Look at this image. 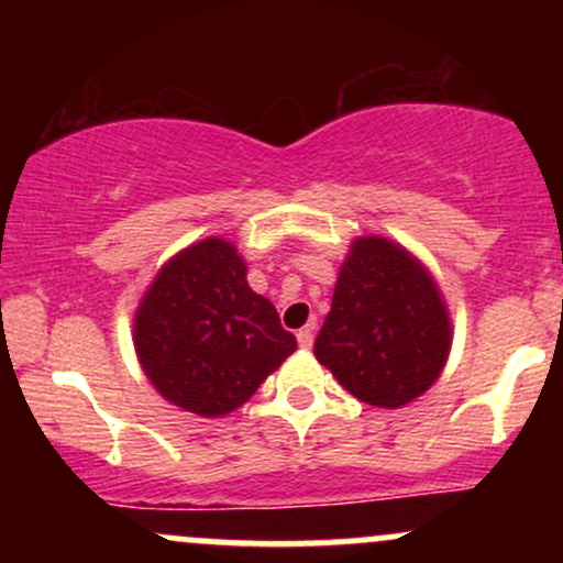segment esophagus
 <instances>
[{
	"label": "esophagus",
	"instance_id": "obj_1",
	"mask_svg": "<svg viewBox=\"0 0 563 563\" xmlns=\"http://www.w3.org/2000/svg\"><path fill=\"white\" fill-rule=\"evenodd\" d=\"M296 341H299L301 349H312V341H314L312 328H301V331L296 333Z\"/></svg>",
	"mask_w": 563,
	"mask_h": 563
}]
</instances>
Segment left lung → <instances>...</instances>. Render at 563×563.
<instances>
[{
    "label": "left lung",
    "instance_id": "obj_1",
    "mask_svg": "<svg viewBox=\"0 0 563 563\" xmlns=\"http://www.w3.org/2000/svg\"><path fill=\"white\" fill-rule=\"evenodd\" d=\"M452 325L434 277L380 235L357 238L341 264L314 357L352 397L402 407L448 363Z\"/></svg>",
    "mask_w": 563,
    "mask_h": 563
}]
</instances>
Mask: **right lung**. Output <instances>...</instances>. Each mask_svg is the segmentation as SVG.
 <instances>
[{
  "label": "right lung",
  "instance_id": "add662e5",
  "mask_svg": "<svg viewBox=\"0 0 563 563\" xmlns=\"http://www.w3.org/2000/svg\"><path fill=\"white\" fill-rule=\"evenodd\" d=\"M134 349L164 399L203 418L249 402L294 354L273 301L254 294L224 238L187 245L161 267L134 314Z\"/></svg>",
  "mask_w": 563,
  "mask_h": 563
}]
</instances>
